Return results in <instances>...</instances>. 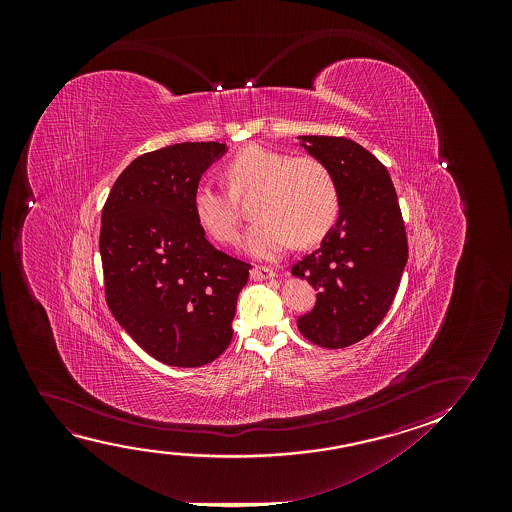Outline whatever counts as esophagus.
Segmentation results:
<instances>
[{
	"label": "esophagus",
	"instance_id": "obj_1",
	"mask_svg": "<svg viewBox=\"0 0 512 512\" xmlns=\"http://www.w3.org/2000/svg\"><path fill=\"white\" fill-rule=\"evenodd\" d=\"M250 278H252L253 281L271 280V278H274V271L273 269H269V267L255 266L252 271H250Z\"/></svg>",
	"mask_w": 512,
	"mask_h": 512
}]
</instances>
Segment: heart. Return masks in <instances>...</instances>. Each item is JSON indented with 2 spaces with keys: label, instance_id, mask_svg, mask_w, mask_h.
<instances>
[{
  "label": "heart",
  "instance_id": "obj_1",
  "mask_svg": "<svg viewBox=\"0 0 512 512\" xmlns=\"http://www.w3.org/2000/svg\"><path fill=\"white\" fill-rule=\"evenodd\" d=\"M227 190L201 183L194 192L197 222L218 243L236 238V199L257 192L253 217L241 246L257 259H274L287 248L315 245L339 215L334 176L315 157H290L262 145H248L224 168Z\"/></svg>",
  "mask_w": 512,
  "mask_h": 512
}]
</instances>
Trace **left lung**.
Returning <instances> with one entry per match:
<instances>
[{"instance_id": "obj_1", "label": "left lung", "mask_w": 512, "mask_h": 512, "mask_svg": "<svg viewBox=\"0 0 512 512\" xmlns=\"http://www.w3.org/2000/svg\"><path fill=\"white\" fill-rule=\"evenodd\" d=\"M299 141L334 176L339 218L320 248L292 266L318 292L297 327L337 350L369 336L392 306L407 262L406 227L392 178L369 150L343 136Z\"/></svg>"}]
</instances>
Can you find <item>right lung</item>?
<instances>
[{
	"label": "right lung",
	"instance_id": "add662e5",
	"mask_svg": "<svg viewBox=\"0 0 512 512\" xmlns=\"http://www.w3.org/2000/svg\"><path fill=\"white\" fill-rule=\"evenodd\" d=\"M225 152L224 143L194 141L140 155L103 206L106 304L162 364L201 367L231 344L252 266L211 245L192 204L204 171Z\"/></svg>",
	"mask_w": 512,
	"mask_h": 512
}]
</instances>
